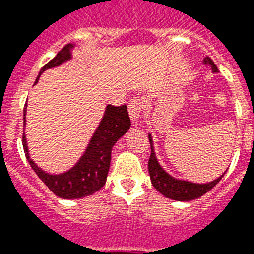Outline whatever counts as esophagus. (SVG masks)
Instances as JSON below:
<instances>
[{
	"label": "esophagus",
	"instance_id": "34e87169",
	"mask_svg": "<svg viewBox=\"0 0 254 254\" xmlns=\"http://www.w3.org/2000/svg\"><path fill=\"white\" fill-rule=\"evenodd\" d=\"M141 109H142V105L138 99L130 100V103L127 105V111H129L131 123H138L141 119Z\"/></svg>",
	"mask_w": 254,
	"mask_h": 254
}]
</instances>
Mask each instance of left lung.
<instances>
[{
	"instance_id": "8db88e82",
	"label": "left lung",
	"mask_w": 254,
	"mask_h": 254,
	"mask_svg": "<svg viewBox=\"0 0 254 254\" xmlns=\"http://www.w3.org/2000/svg\"><path fill=\"white\" fill-rule=\"evenodd\" d=\"M205 64L211 65L212 68V72H217V67L215 65V63L212 62L211 58H204ZM149 141H150V158H149V174H150L151 183L154 186L157 191L165 195L169 199H173V200H181V201H189L192 200V199H197V197L203 196L204 193H207L211 189H213L215 186L219 183L221 177H219L215 181L209 182V183H204V185H200V183H192V182L187 181H181V179H175L171 175L165 171V170L161 167V165L157 161V157H155L154 147H153V139H151V134H149Z\"/></svg>"
}]
</instances>
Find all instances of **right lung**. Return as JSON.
<instances>
[{
  "mask_svg": "<svg viewBox=\"0 0 254 254\" xmlns=\"http://www.w3.org/2000/svg\"><path fill=\"white\" fill-rule=\"evenodd\" d=\"M73 45H67L57 54V57L51 59L47 64L41 69L38 79L45 72L46 69L58 67L62 63L71 59V50ZM26 125V105L23 108V127ZM130 119L127 115V105L113 107L108 105L105 108V113L103 120L100 121L99 127L96 129L95 134L89 141V145L85 149V153L81 155L79 162L69 169L68 171L62 174H49L34 163L30 158L29 149L26 143V135L23 133L22 143L23 150L31 169L35 171L42 182L53 191L57 196L63 199H80V197L89 196L96 191H99L107 182L108 171L111 166L112 147L121 138L130 127Z\"/></svg>",
  "mask_w": 254,
  "mask_h": 254,
  "instance_id": "right-lung-1",
  "label": "right lung"
}]
</instances>
